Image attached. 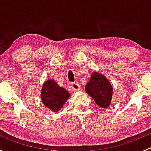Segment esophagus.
I'll use <instances>...</instances> for the list:
<instances>
[{
    "mask_svg": "<svg viewBox=\"0 0 151 151\" xmlns=\"http://www.w3.org/2000/svg\"><path fill=\"white\" fill-rule=\"evenodd\" d=\"M71 89L74 91H79V90L80 89V85H79L78 83H73V84L71 85Z\"/></svg>",
    "mask_w": 151,
    "mask_h": 151,
    "instance_id": "34e87169",
    "label": "esophagus"
}]
</instances>
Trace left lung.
Segmentation results:
<instances>
[{
    "instance_id": "8db88e82",
    "label": "left lung",
    "mask_w": 151,
    "mask_h": 151,
    "mask_svg": "<svg viewBox=\"0 0 151 151\" xmlns=\"http://www.w3.org/2000/svg\"><path fill=\"white\" fill-rule=\"evenodd\" d=\"M85 90L101 108L106 109L110 105L113 87L106 77L101 73L95 71L91 74V79L85 85Z\"/></svg>"
}]
</instances>
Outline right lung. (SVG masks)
<instances>
[{
  "label": "right lung",
  "instance_id": "add662e5",
  "mask_svg": "<svg viewBox=\"0 0 151 151\" xmlns=\"http://www.w3.org/2000/svg\"><path fill=\"white\" fill-rule=\"evenodd\" d=\"M68 98V91L59 86L55 80L50 79L42 85L41 100L42 104L52 112H58Z\"/></svg>",
  "mask_w": 151,
  "mask_h": 151
}]
</instances>
